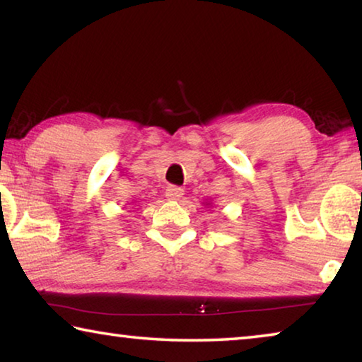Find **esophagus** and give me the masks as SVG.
Instances as JSON below:
<instances>
[{
    "mask_svg": "<svg viewBox=\"0 0 362 362\" xmlns=\"http://www.w3.org/2000/svg\"><path fill=\"white\" fill-rule=\"evenodd\" d=\"M182 194H183V188L182 187H177V185H170V187H168L166 188V196L169 199H179V198H182Z\"/></svg>",
    "mask_w": 362,
    "mask_h": 362,
    "instance_id": "esophagus-1",
    "label": "esophagus"
}]
</instances>
